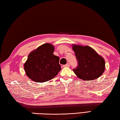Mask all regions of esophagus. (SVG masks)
Listing matches in <instances>:
<instances>
[{"label": "esophagus", "mask_w": 120, "mask_h": 120, "mask_svg": "<svg viewBox=\"0 0 120 120\" xmlns=\"http://www.w3.org/2000/svg\"><path fill=\"white\" fill-rule=\"evenodd\" d=\"M69 66H70V64H69V63H68L67 64L64 65H63L64 68H68V67H69Z\"/></svg>", "instance_id": "1"}]
</instances>
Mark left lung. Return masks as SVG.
I'll return each instance as SVG.
<instances>
[{"mask_svg": "<svg viewBox=\"0 0 120 120\" xmlns=\"http://www.w3.org/2000/svg\"><path fill=\"white\" fill-rule=\"evenodd\" d=\"M78 62L73 71L79 78L92 81L99 77L105 71V60L93 48L88 46L73 45Z\"/></svg>", "mask_w": 120, "mask_h": 120, "instance_id": "1", "label": "left lung"}]
</instances>
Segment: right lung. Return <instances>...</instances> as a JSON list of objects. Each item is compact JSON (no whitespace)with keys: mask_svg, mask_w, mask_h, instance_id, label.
<instances>
[{"mask_svg":"<svg viewBox=\"0 0 120 120\" xmlns=\"http://www.w3.org/2000/svg\"><path fill=\"white\" fill-rule=\"evenodd\" d=\"M54 47L46 43L29 54L24 64V70L29 79L36 82L42 83L55 77L61 70L60 58L54 55Z\"/></svg>","mask_w":120,"mask_h":120,"instance_id":"1","label":"right lung"}]
</instances>
